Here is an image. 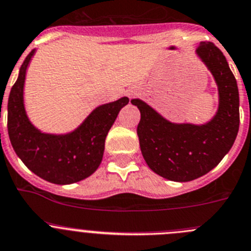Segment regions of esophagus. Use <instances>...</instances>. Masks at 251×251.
Segmentation results:
<instances>
[{
  "mask_svg": "<svg viewBox=\"0 0 251 251\" xmlns=\"http://www.w3.org/2000/svg\"><path fill=\"white\" fill-rule=\"evenodd\" d=\"M133 95H135V93H133V91H130V93H128V97L130 98H132Z\"/></svg>",
  "mask_w": 251,
  "mask_h": 251,
  "instance_id": "34e87169",
  "label": "esophagus"
}]
</instances>
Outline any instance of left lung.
<instances>
[{
    "label": "left lung",
    "instance_id": "obj_1",
    "mask_svg": "<svg viewBox=\"0 0 251 251\" xmlns=\"http://www.w3.org/2000/svg\"><path fill=\"white\" fill-rule=\"evenodd\" d=\"M197 54L212 72L219 90V109L205 125L172 124L139 99L137 125L142 156L147 166L163 178L188 182L215 167L233 146L238 135L239 91L234 74L222 50L212 42H202Z\"/></svg>",
    "mask_w": 251,
    "mask_h": 251
}]
</instances>
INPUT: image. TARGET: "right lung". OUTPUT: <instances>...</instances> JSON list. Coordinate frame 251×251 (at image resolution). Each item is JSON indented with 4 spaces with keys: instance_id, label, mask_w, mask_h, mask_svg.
<instances>
[{
    "instance_id": "add662e5",
    "label": "right lung",
    "mask_w": 251,
    "mask_h": 251,
    "mask_svg": "<svg viewBox=\"0 0 251 251\" xmlns=\"http://www.w3.org/2000/svg\"><path fill=\"white\" fill-rule=\"evenodd\" d=\"M34 50L25 57L13 84L7 105V127L13 150L22 162L41 178L55 184L81 181L98 170L104 154L105 139L128 98L94 110L75 131L68 135H48L28 120L23 105L25 70Z\"/></svg>"
}]
</instances>
